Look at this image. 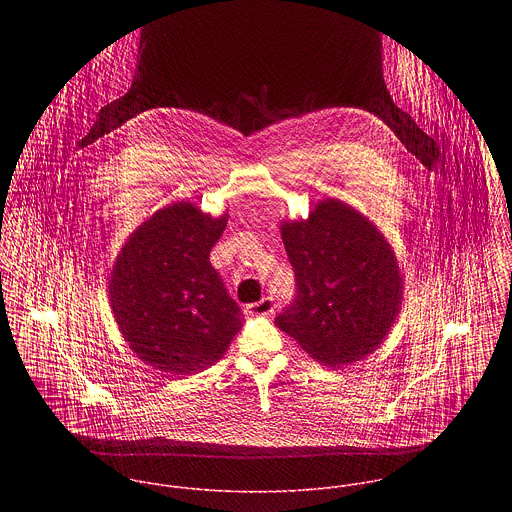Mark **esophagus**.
<instances>
[{
  "label": "esophagus",
  "mask_w": 512,
  "mask_h": 512,
  "mask_svg": "<svg viewBox=\"0 0 512 512\" xmlns=\"http://www.w3.org/2000/svg\"><path fill=\"white\" fill-rule=\"evenodd\" d=\"M246 313L258 315V317H262V315H272V313H274V299H272V297H262L260 301L246 305Z\"/></svg>",
  "instance_id": "1"
}]
</instances>
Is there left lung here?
<instances>
[{"instance_id":"8db88e82","label":"left lung","mask_w":512,"mask_h":512,"mask_svg":"<svg viewBox=\"0 0 512 512\" xmlns=\"http://www.w3.org/2000/svg\"><path fill=\"white\" fill-rule=\"evenodd\" d=\"M297 293L276 325L317 363L351 365L388 335L402 305L392 246L353 207L319 201L309 217L282 222Z\"/></svg>"}]
</instances>
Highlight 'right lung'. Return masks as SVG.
<instances>
[{
    "mask_svg": "<svg viewBox=\"0 0 512 512\" xmlns=\"http://www.w3.org/2000/svg\"><path fill=\"white\" fill-rule=\"evenodd\" d=\"M228 215L173 203L140 224L110 276V305L130 349L146 365L195 374L215 365L242 327V313L211 266Z\"/></svg>",
    "mask_w": 512,
    "mask_h": 512,
    "instance_id": "obj_1",
    "label": "right lung"
}]
</instances>
